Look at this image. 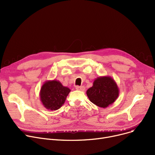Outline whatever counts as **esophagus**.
<instances>
[{"instance_id": "esophagus-1", "label": "esophagus", "mask_w": 155, "mask_h": 155, "mask_svg": "<svg viewBox=\"0 0 155 155\" xmlns=\"http://www.w3.org/2000/svg\"><path fill=\"white\" fill-rule=\"evenodd\" d=\"M76 89H77V90H78V91H84L85 88V87H84V86H80H80H77V87H76Z\"/></svg>"}]
</instances>
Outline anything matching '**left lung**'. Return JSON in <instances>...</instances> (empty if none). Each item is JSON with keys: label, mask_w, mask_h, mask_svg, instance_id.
Masks as SVG:
<instances>
[{"label": "left lung", "mask_w": 155, "mask_h": 155, "mask_svg": "<svg viewBox=\"0 0 155 155\" xmlns=\"http://www.w3.org/2000/svg\"><path fill=\"white\" fill-rule=\"evenodd\" d=\"M89 100L102 108H106L114 102L119 94L118 86L112 77H99L95 79L92 87L86 92Z\"/></svg>", "instance_id": "8db88e82"}]
</instances>
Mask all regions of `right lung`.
I'll list each match as a JSON object with an SVG mask.
<instances>
[{
	"label": "right lung",
	"instance_id": "1",
	"mask_svg": "<svg viewBox=\"0 0 155 155\" xmlns=\"http://www.w3.org/2000/svg\"><path fill=\"white\" fill-rule=\"evenodd\" d=\"M70 91L58 80H47L41 88L40 101L46 109L58 110L64 103Z\"/></svg>",
	"mask_w": 155,
	"mask_h": 155
}]
</instances>
